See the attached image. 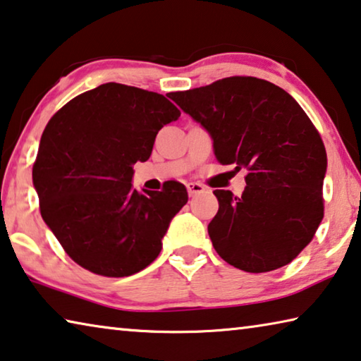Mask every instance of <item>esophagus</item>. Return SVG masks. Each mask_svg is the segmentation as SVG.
Masks as SVG:
<instances>
[{
  "mask_svg": "<svg viewBox=\"0 0 361 361\" xmlns=\"http://www.w3.org/2000/svg\"><path fill=\"white\" fill-rule=\"evenodd\" d=\"M204 191H207V188L201 185V183H190V185H188V194H190V197L197 196V194H201Z\"/></svg>",
  "mask_w": 361,
  "mask_h": 361,
  "instance_id": "1",
  "label": "esophagus"
}]
</instances>
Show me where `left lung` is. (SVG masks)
Listing matches in <instances>:
<instances>
[{
    "mask_svg": "<svg viewBox=\"0 0 361 361\" xmlns=\"http://www.w3.org/2000/svg\"><path fill=\"white\" fill-rule=\"evenodd\" d=\"M201 123L221 165L247 170L241 197L215 190L209 236L223 260L265 273L293 262L323 220L328 167L322 136L283 88L255 77H228L170 93Z\"/></svg>",
    "mask_w": 361,
    "mask_h": 361,
    "instance_id": "8db88e82",
    "label": "left lung"
}]
</instances>
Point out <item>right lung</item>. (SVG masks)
Here are the masks:
<instances>
[{"instance_id": "add662e5", "label": "right lung", "mask_w": 361, "mask_h": 361, "mask_svg": "<svg viewBox=\"0 0 361 361\" xmlns=\"http://www.w3.org/2000/svg\"><path fill=\"white\" fill-rule=\"evenodd\" d=\"M180 114L164 94L104 83L48 122L33 186L44 223L80 267L122 278L157 259L188 192L178 181L138 192L133 165L149 159L159 130Z\"/></svg>"}]
</instances>
